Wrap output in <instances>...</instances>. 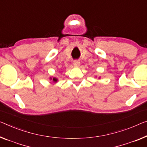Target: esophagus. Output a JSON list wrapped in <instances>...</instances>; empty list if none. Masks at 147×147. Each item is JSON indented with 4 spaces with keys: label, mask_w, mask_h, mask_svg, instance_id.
Segmentation results:
<instances>
[{
    "label": "esophagus",
    "mask_w": 147,
    "mask_h": 147,
    "mask_svg": "<svg viewBox=\"0 0 147 147\" xmlns=\"http://www.w3.org/2000/svg\"><path fill=\"white\" fill-rule=\"evenodd\" d=\"M73 64L75 67H78L80 65V62L79 60H75V61H74Z\"/></svg>",
    "instance_id": "1"
}]
</instances>
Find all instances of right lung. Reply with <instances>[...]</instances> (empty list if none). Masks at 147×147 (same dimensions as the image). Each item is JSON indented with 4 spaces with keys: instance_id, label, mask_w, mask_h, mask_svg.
I'll return each mask as SVG.
<instances>
[{
    "instance_id": "right-lung-1",
    "label": "right lung",
    "mask_w": 147,
    "mask_h": 147,
    "mask_svg": "<svg viewBox=\"0 0 147 147\" xmlns=\"http://www.w3.org/2000/svg\"><path fill=\"white\" fill-rule=\"evenodd\" d=\"M50 79L51 80H53V82L54 83H56L57 82V78H53V79H52V78L51 77L50 78Z\"/></svg>"
}]
</instances>
